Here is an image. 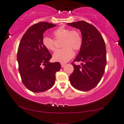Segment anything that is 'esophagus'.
<instances>
[{"label":"esophagus","mask_w":124,"mask_h":124,"mask_svg":"<svg viewBox=\"0 0 124 124\" xmlns=\"http://www.w3.org/2000/svg\"><path fill=\"white\" fill-rule=\"evenodd\" d=\"M65 65V63H61V66H62V67H64V66Z\"/></svg>","instance_id":"1"}]
</instances>
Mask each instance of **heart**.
<instances>
[{
	"label": "heart",
	"instance_id": "obj_1",
	"mask_svg": "<svg viewBox=\"0 0 124 124\" xmlns=\"http://www.w3.org/2000/svg\"><path fill=\"white\" fill-rule=\"evenodd\" d=\"M54 36L56 39L64 38L62 47H64L57 50L52 56V59L56 62L65 63L70 60L74 55L75 51L80 50L82 45V37L81 33L77 30L62 26L56 29L53 32ZM43 46L49 51L55 50V42L53 39L49 37H44L42 39Z\"/></svg>",
	"mask_w": 124,
	"mask_h": 124
}]
</instances>
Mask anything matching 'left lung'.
I'll list each match as a JSON object with an SVG mask.
<instances>
[{
	"mask_svg": "<svg viewBox=\"0 0 124 124\" xmlns=\"http://www.w3.org/2000/svg\"><path fill=\"white\" fill-rule=\"evenodd\" d=\"M67 25L79 29L82 45L74 62H81L77 65L72 62L74 71L69 76L72 85L78 90L87 91L99 84L107 64L104 40L95 27L84 21Z\"/></svg>",
	"mask_w": 124,
	"mask_h": 124,
	"instance_id": "1",
	"label": "left lung"
}]
</instances>
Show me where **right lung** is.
Returning <instances> with one entry per match:
<instances>
[{
    "label": "right lung",
    "mask_w": 124,
    "mask_h": 124,
    "mask_svg": "<svg viewBox=\"0 0 124 124\" xmlns=\"http://www.w3.org/2000/svg\"><path fill=\"white\" fill-rule=\"evenodd\" d=\"M56 25L40 22L27 30L20 42L17 60L23 85L34 93L48 90L55 82V74L60 70V62H50L52 56L43 46V33Z\"/></svg>",
    "instance_id": "1"
}]
</instances>
